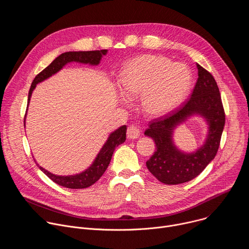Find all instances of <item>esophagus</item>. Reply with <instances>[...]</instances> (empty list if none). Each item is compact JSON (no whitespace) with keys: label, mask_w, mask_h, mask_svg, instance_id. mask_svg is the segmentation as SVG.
Here are the masks:
<instances>
[{"label":"esophagus","mask_w":249,"mask_h":249,"mask_svg":"<svg viewBox=\"0 0 249 249\" xmlns=\"http://www.w3.org/2000/svg\"><path fill=\"white\" fill-rule=\"evenodd\" d=\"M140 129L134 125L128 127L127 129V138L130 140H135L140 137Z\"/></svg>","instance_id":"34e87169"}]
</instances>
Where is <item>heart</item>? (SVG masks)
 Here are the masks:
<instances>
[{
  "mask_svg": "<svg viewBox=\"0 0 249 249\" xmlns=\"http://www.w3.org/2000/svg\"><path fill=\"white\" fill-rule=\"evenodd\" d=\"M191 72L182 63H171L162 56L143 55L132 60L123 70L119 87L124 96L142 95L143 110L159 117L169 113L186 96Z\"/></svg>",
  "mask_w": 249,
  "mask_h": 249,
  "instance_id": "b5f03b06",
  "label": "heart"
}]
</instances>
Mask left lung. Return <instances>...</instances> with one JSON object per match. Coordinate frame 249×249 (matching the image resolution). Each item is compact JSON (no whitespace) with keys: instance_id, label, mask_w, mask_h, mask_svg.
Masks as SVG:
<instances>
[{"instance_id":"8db88e82","label":"left lung","mask_w":249,"mask_h":249,"mask_svg":"<svg viewBox=\"0 0 249 249\" xmlns=\"http://www.w3.org/2000/svg\"><path fill=\"white\" fill-rule=\"evenodd\" d=\"M198 80L191 97L179 109L156 119L145 131L156 143V152L146 162L150 172L164 184L175 185L192 180L214 160L225 126V111L218 85L207 70L197 64ZM202 118L207 125L204 143L187 153L175 145L174 131L192 117Z\"/></svg>"}]
</instances>
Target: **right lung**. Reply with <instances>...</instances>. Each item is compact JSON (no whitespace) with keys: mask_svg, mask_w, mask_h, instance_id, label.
Here are the masks:
<instances>
[{"mask_svg":"<svg viewBox=\"0 0 249 249\" xmlns=\"http://www.w3.org/2000/svg\"><path fill=\"white\" fill-rule=\"evenodd\" d=\"M108 50H96V51H69L62 53L59 55L48 67H46L41 73H39L36 77L34 78L29 92H28V100H27V109H28V105L30 102V98L32 95L33 90L36 88V86L45 80L49 79L50 77L54 76L58 72L67 65L70 63H79V64H85V65H89V66H97L99 65L101 58L107 54ZM26 109V111H27ZM26 117V115H25ZM25 121V118H24ZM25 125V122H24ZM126 131L127 127L126 125H123L119 127L118 129L114 130L111 132L96 155L95 159L93 160L92 163L86 168L84 171L72 175H57L54 174L47 169L43 168L41 165H39L36 160H34V161L36 162L37 166L40 168L42 172H44L51 180H53L55 183L58 185L64 186L66 188H71V189H83L91 186L93 183H95L106 168L108 167L112 155L119 145L123 144L125 140H126Z\"/></svg>","mask_w":249,"mask_h":249,"instance_id":"1","label":"right lung"}]
</instances>
